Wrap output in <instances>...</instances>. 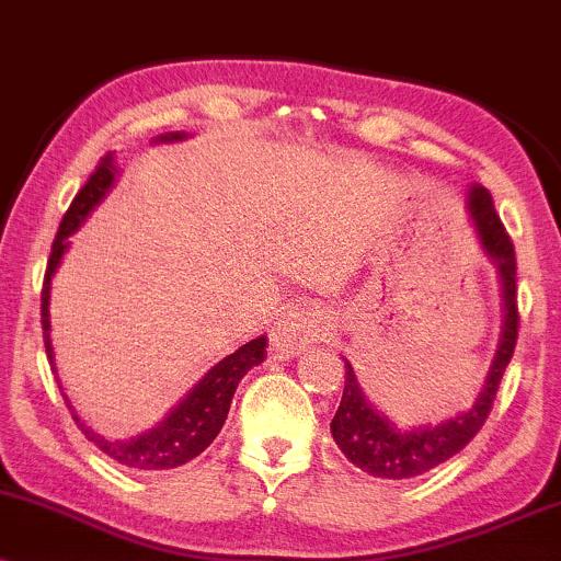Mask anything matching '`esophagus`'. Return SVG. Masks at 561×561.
I'll return each instance as SVG.
<instances>
[{
  "label": "esophagus",
  "instance_id": "obj_1",
  "mask_svg": "<svg viewBox=\"0 0 561 561\" xmlns=\"http://www.w3.org/2000/svg\"><path fill=\"white\" fill-rule=\"evenodd\" d=\"M295 321H298V317H289L287 321H282V327L274 334V347L279 353H287L300 334H311V337H317V334L324 330V319L319 317L313 321H306V324H295Z\"/></svg>",
  "mask_w": 561,
  "mask_h": 561
}]
</instances>
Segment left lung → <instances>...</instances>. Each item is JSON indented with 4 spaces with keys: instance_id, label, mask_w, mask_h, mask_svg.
Wrapping results in <instances>:
<instances>
[{
    "instance_id": "obj_1",
    "label": "left lung",
    "mask_w": 561,
    "mask_h": 561,
    "mask_svg": "<svg viewBox=\"0 0 561 561\" xmlns=\"http://www.w3.org/2000/svg\"><path fill=\"white\" fill-rule=\"evenodd\" d=\"M469 216H472L474 229L499 268L501 295H504V332H501L499 351L488 371L485 385H482L478 401L469 411L450 416L440 424H424V427L401 430L392 424L388 416L366 401L358 388L356 371L345 362V388L343 401L337 405V414L332 420V437L340 450L364 472L385 480H405L416 474L430 472L450 456L459 454L461 448L480 433L491 414L495 390H499L501 377H504L508 362L514 356L519 330L517 311V259H514V244L508 240L504 224L493 208V197L485 186L474 184L469 190Z\"/></svg>"
}]
</instances>
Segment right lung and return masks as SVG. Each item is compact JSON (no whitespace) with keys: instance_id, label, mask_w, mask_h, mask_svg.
<instances>
[{"instance_id":"right-lung-1","label":"right lung","mask_w":561,"mask_h":561,"mask_svg":"<svg viewBox=\"0 0 561 561\" xmlns=\"http://www.w3.org/2000/svg\"><path fill=\"white\" fill-rule=\"evenodd\" d=\"M186 134L171 131L160 134L156 141H182ZM115 176H118V169H115L113 152H107L105 158L100 160L89 182L81 186L79 195L73 197L70 208L62 216L60 229H57V237L53 242V253H49L47 261V274H44V289H42V327H44V347H47V358L55 369V353H53V340H49V285H53V276L60 266L62 255L68 250V237L73 234L76 229L87 221V216L100 205V199L111 192L115 184ZM266 345L268 340L255 337L250 343H244L240 351H234L231 356L221 358L214 369L208 371L199 382L186 392V398L176 409H171V414L165 416L163 422H158V427L147 430L137 437H128V440H113V437H105L94 433L92 427H87L79 416H76L73 405H70L68 396L66 398L70 414H73L76 424L81 427V433L87 435V440H92L102 454H107L111 459L118 461L128 469H141V472H152V469H173L182 467L186 461H192L195 456L203 454L210 443L216 440V435L221 433L224 422H227L231 398H234L237 385L240 379L248 375L253 366H259L263 358H266Z\"/></svg>"}]
</instances>
